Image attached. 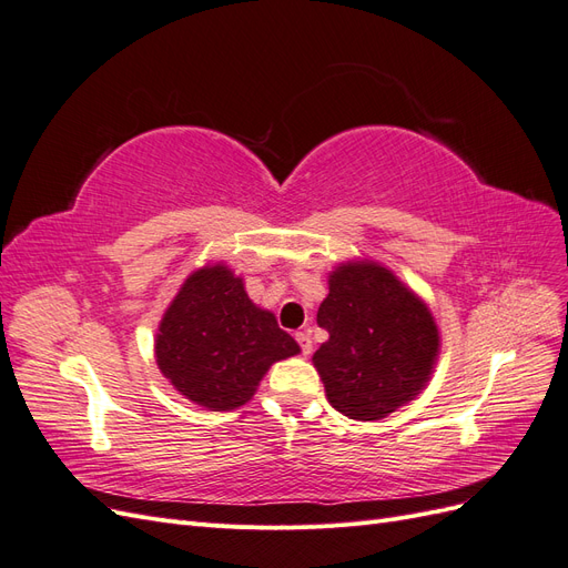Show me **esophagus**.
Instances as JSON below:
<instances>
[{"instance_id":"1","label":"esophagus","mask_w":568,"mask_h":568,"mask_svg":"<svg viewBox=\"0 0 568 568\" xmlns=\"http://www.w3.org/2000/svg\"><path fill=\"white\" fill-rule=\"evenodd\" d=\"M296 341L301 346V353L307 357L313 353V336H311V329H303V332H296Z\"/></svg>"}]
</instances>
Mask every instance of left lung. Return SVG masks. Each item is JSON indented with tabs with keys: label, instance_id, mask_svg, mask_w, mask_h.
Wrapping results in <instances>:
<instances>
[{
	"label": "left lung",
	"instance_id": "left-lung-1",
	"mask_svg": "<svg viewBox=\"0 0 568 568\" xmlns=\"http://www.w3.org/2000/svg\"><path fill=\"white\" fill-rule=\"evenodd\" d=\"M329 332L313 355L332 407L374 422L424 388L438 355V329L428 307L374 263L341 265L317 311Z\"/></svg>",
	"mask_w": 568,
	"mask_h": 568
}]
</instances>
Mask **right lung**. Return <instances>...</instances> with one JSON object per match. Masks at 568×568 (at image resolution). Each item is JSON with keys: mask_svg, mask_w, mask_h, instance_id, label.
<instances>
[{"mask_svg": "<svg viewBox=\"0 0 568 568\" xmlns=\"http://www.w3.org/2000/svg\"><path fill=\"white\" fill-rule=\"evenodd\" d=\"M298 351L225 265L203 267L184 282L156 336V359L170 384L213 412L248 403L267 367Z\"/></svg>", "mask_w": 568, "mask_h": 568, "instance_id": "obj_1", "label": "right lung"}]
</instances>
